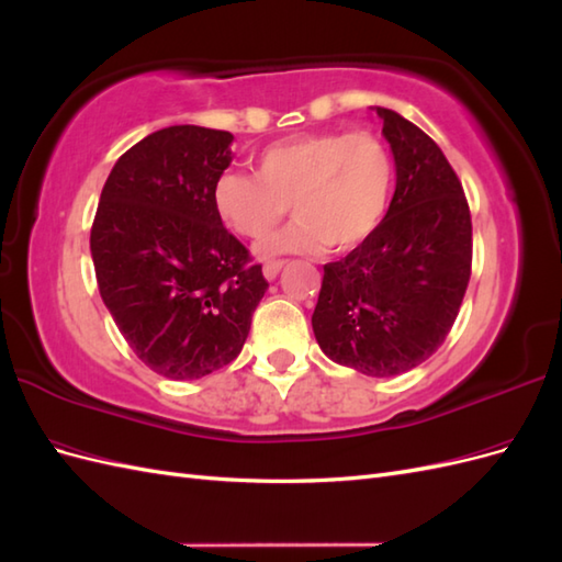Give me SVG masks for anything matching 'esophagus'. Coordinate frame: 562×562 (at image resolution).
Instances as JSON below:
<instances>
[{
  "mask_svg": "<svg viewBox=\"0 0 562 562\" xmlns=\"http://www.w3.org/2000/svg\"><path fill=\"white\" fill-rule=\"evenodd\" d=\"M281 269H283V262H281V260H271V262H265L262 274H265L267 281H274Z\"/></svg>",
  "mask_w": 562,
  "mask_h": 562,
  "instance_id": "obj_1",
  "label": "esophagus"
}]
</instances>
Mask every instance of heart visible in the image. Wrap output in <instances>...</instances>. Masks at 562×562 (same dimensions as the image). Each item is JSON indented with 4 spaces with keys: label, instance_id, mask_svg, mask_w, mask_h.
Returning <instances> with one entry per match:
<instances>
[{
    "label": "heart",
    "instance_id": "1",
    "mask_svg": "<svg viewBox=\"0 0 562 562\" xmlns=\"http://www.w3.org/2000/svg\"><path fill=\"white\" fill-rule=\"evenodd\" d=\"M396 166L375 133H304L267 145L255 176L225 171L213 184L217 217L244 239L262 241L288 215L297 223L262 255L351 252L378 232L394 194Z\"/></svg>",
    "mask_w": 562,
    "mask_h": 562
}]
</instances>
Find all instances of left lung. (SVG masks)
Returning <instances> with one entry per match:
<instances>
[{"mask_svg":"<svg viewBox=\"0 0 562 562\" xmlns=\"http://www.w3.org/2000/svg\"><path fill=\"white\" fill-rule=\"evenodd\" d=\"M396 161L378 232L323 267L312 326L323 353L370 378L413 370L446 342L471 277V213L452 166L427 133L375 108Z\"/></svg>","mask_w":562,"mask_h":562,"instance_id":"obj_1","label":"left lung"}]
</instances>
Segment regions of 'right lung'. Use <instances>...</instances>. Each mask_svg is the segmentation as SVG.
<instances>
[{
    "mask_svg": "<svg viewBox=\"0 0 562 562\" xmlns=\"http://www.w3.org/2000/svg\"><path fill=\"white\" fill-rule=\"evenodd\" d=\"M232 140L190 124L147 135L114 164L93 217L100 297L133 353L168 380L232 363L269 288L213 206Z\"/></svg>",
    "mask_w": 562,
    "mask_h": 562,
    "instance_id": "add662e5",
    "label": "right lung"
}]
</instances>
